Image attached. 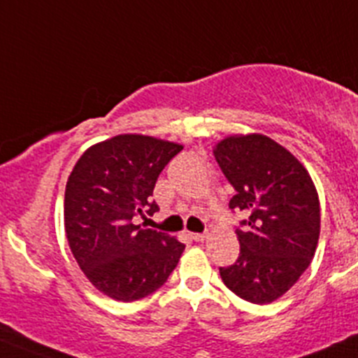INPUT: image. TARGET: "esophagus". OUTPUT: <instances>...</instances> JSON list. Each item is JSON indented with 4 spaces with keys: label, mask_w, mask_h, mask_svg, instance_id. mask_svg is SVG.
Returning <instances> with one entry per match:
<instances>
[{
    "label": "esophagus",
    "mask_w": 358,
    "mask_h": 358,
    "mask_svg": "<svg viewBox=\"0 0 358 358\" xmlns=\"http://www.w3.org/2000/svg\"><path fill=\"white\" fill-rule=\"evenodd\" d=\"M189 236H192V239L196 241V243H202V241L207 239V234H196V232H193V234H189Z\"/></svg>",
    "instance_id": "esophagus-1"
}]
</instances>
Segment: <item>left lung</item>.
Returning <instances> with one entry per match:
<instances>
[{"instance_id":"left-lung-1","label":"left lung","mask_w":358,"mask_h":358,"mask_svg":"<svg viewBox=\"0 0 358 358\" xmlns=\"http://www.w3.org/2000/svg\"><path fill=\"white\" fill-rule=\"evenodd\" d=\"M214 158L236 189L228 207L248 214L236 230L239 258L220 267V275L244 301L268 304L297 283L315 257L318 193L304 165L265 135L223 138Z\"/></svg>"}]
</instances>
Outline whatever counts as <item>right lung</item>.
Instances as JSON below:
<instances>
[{
    "label": "right lung",
    "mask_w": 358,
    "mask_h": 358,
    "mask_svg": "<svg viewBox=\"0 0 358 358\" xmlns=\"http://www.w3.org/2000/svg\"><path fill=\"white\" fill-rule=\"evenodd\" d=\"M179 151L182 145L148 135H117L91 145L68 177V244L90 283L114 301L158 290L185 251L176 237L137 224L158 210L152 189Z\"/></svg>",
    "instance_id": "obj_1"
}]
</instances>
